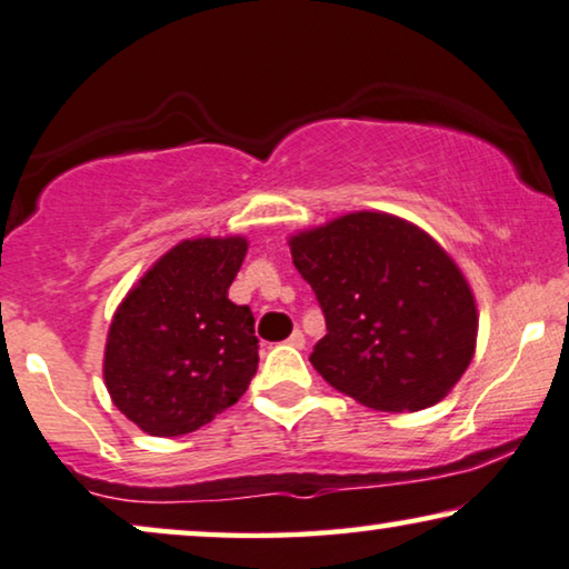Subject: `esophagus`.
I'll use <instances>...</instances> for the list:
<instances>
[{"label":"esophagus","instance_id":"34e87169","mask_svg":"<svg viewBox=\"0 0 569 569\" xmlns=\"http://www.w3.org/2000/svg\"><path fill=\"white\" fill-rule=\"evenodd\" d=\"M289 346H293V348H305V346H307L305 332H301V330H293V332H291V338H289Z\"/></svg>","mask_w":569,"mask_h":569}]
</instances>
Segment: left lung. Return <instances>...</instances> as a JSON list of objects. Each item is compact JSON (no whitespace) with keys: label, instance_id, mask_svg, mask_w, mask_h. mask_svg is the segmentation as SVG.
I'll return each instance as SVG.
<instances>
[{"label":"left lung","instance_id":"left-lung-1","mask_svg":"<svg viewBox=\"0 0 569 569\" xmlns=\"http://www.w3.org/2000/svg\"><path fill=\"white\" fill-rule=\"evenodd\" d=\"M328 336L312 367L375 411H421L452 390L473 359V293L448 252L416 226L351 213L291 239Z\"/></svg>","mask_w":569,"mask_h":569}]
</instances>
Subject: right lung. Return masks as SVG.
<instances>
[{"label":"right lung","instance_id":"obj_1","mask_svg":"<svg viewBox=\"0 0 569 569\" xmlns=\"http://www.w3.org/2000/svg\"><path fill=\"white\" fill-rule=\"evenodd\" d=\"M244 254L241 237L181 241L113 315L106 388L148 435L179 437L206 427L257 375L254 317L229 301Z\"/></svg>","mask_w":569,"mask_h":569}]
</instances>
